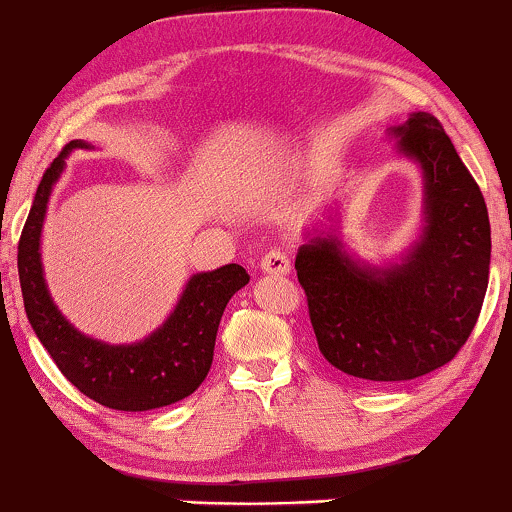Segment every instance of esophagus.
<instances>
[{
  "label": "esophagus",
  "instance_id": "obj_1",
  "mask_svg": "<svg viewBox=\"0 0 512 512\" xmlns=\"http://www.w3.org/2000/svg\"><path fill=\"white\" fill-rule=\"evenodd\" d=\"M260 267H262V272H267V274H289V269H291L289 252L281 250V248L269 250L267 255L262 257Z\"/></svg>",
  "mask_w": 512,
  "mask_h": 512
}]
</instances>
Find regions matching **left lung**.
<instances>
[{"mask_svg": "<svg viewBox=\"0 0 512 512\" xmlns=\"http://www.w3.org/2000/svg\"><path fill=\"white\" fill-rule=\"evenodd\" d=\"M424 173V228L402 260L368 267L337 236H313L296 272L320 354L361 383L414 380L455 358L489 286L491 226L484 195L440 122L414 113L390 129Z\"/></svg>", "mask_w": 512, "mask_h": 512, "instance_id": "obj_1", "label": "left lung"}]
</instances>
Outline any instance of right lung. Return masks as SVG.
Wrapping results in <instances>:
<instances>
[{
    "label": "right lung",
    "mask_w": 512,
    "mask_h": 512,
    "mask_svg": "<svg viewBox=\"0 0 512 512\" xmlns=\"http://www.w3.org/2000/svg\"><path fill=\"white\" fill-rule=\"evenodd\" d=\"M74 149L91 146L81 139L64 146L45 170L21 231L19 279L28 322L64 378L93 402L117 411L168 407L204 383L223 310L233 293L248 284L250 274L240 264L195 274L168 320L137 344H105L81 334L52 303L40 262V231L50 192Z\"/></svg>",
    "instance_id": "1"
}]
</instances>
